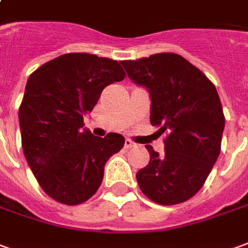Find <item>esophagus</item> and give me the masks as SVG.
Masks as SVG:
<instances>
[{
	"mask_svg": "<svg viewBox=\"0 0 248 248\" xmlns=\"http://www.w3.org/2000/svg\"><path fill=\"white\" fill-rule=\"evenodd\" d=\"M124 146H125V148H132V147H135L136 144H135L134 141L131 140V139H125V143H124Z\"/></svg>",
	"mask_w": 248,
	"mask_h": 248,
	"instance_id": "1",
	"label": "esophagus"
}]
</instances>
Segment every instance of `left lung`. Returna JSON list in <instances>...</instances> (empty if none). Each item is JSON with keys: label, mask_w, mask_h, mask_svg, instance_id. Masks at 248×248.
I'll use <instances>...</instances> for the list:
<instances>
[{"label": "left lung", "mask_w": 248, "mask_h": 248, "mask_svg": "<svg viewBox=\"0 0 248 248\" xmlns=\"http://www.w3.org/2000/svg\"><path fill=\"white\" fill-rule=\"evenodd\" d=\"M128 77L148 90L150 121L166 132L165 153L146 146L150 162L136 173L140 190L160 205L192 199L212 171L221 148L224 113L206 75L178 54L123 61Z\"/></svg>", "instance_id": "1"}]
</instances>
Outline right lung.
<instances>
[{
	"instance_id": "add662e5",
	"label": "right lung",
	"mask_w": 248,
	"mask_h": 248,
	"mask_svg": "<svg viewBox=\"0 0 248 248\" xmlns=\"http://www.w3.org/2000/svg\"><path fill=\"white\" fill-rule=\"evenodd\" d=\"M124 78L117 61L85 52L58 56L30 75L18 109L23 151L39 185L58 202L88 201L108 159L124 146L120 134L98 138L81 129L102 90Z\"/></svg>"
}]
</instances>
